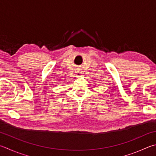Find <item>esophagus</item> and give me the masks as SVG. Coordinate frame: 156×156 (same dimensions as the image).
I'll return each instance as SVG.
<instances>
[{
  "mask_svg": "<svg viewBox=\"0 0 156 156\" xmlns=\"http://www.w3.org/2000/svg\"><path fill=\"white\" fill-rule=\"evenodd\" d=\"M81 72H78L77 73V76H80V75H81Z\"/></svg>",
  "mask_w": 156,
  "mask_h": 156,
  "instance_id": "obj_1",
  "label": "esophagus"
}]
</instances>
